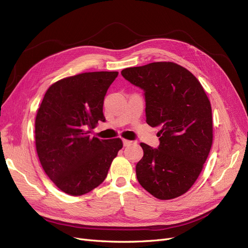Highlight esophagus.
Instances as JSON below:
<instances>
[{
  "instance_id": "1",
  "label": "esophagus",
  "mask_w": 248,
  "mask_h": 248,
  "mask_svg": "<svg viewBox=\"0 0 248 248\" xmlns=\"http://www.w3.org/2000/svg\"><path fill=\"white\" fill-rule=\"evenodd\" d=\"M132 141H130V140H123V146L124 147H127V146H129L130 144H131Z\"/></svg>"
}]
</instances>
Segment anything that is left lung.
<instances>
[{
	"instance_id": "1",
	"label": "left lung",
	"mask_w": 248,
	"mask_h": 248,
	"mask_svg": "<svg viewBox=\"0 0 248 248\" xmlns=\"http://www.w3.org/2000/svg\"><path fill=\"white\" fill-rule=\"evenodd\" d=\"M144 91L146 122L159 129L158 148L144 142L139 183L159 200L182 196L196 182L213 140L211 104L201 82L184 67L155 62L121 71Z\"/></svg>"
}]
</instances>
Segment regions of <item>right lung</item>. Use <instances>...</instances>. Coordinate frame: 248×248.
I'll return each instance as SVG.
<instances>
[{
  "label": "right lung",
  "mask_w": 248,
  "mask_h": 248,
  "mask_svg": "<svg viewBox=\"0 0 248 248\" xmlns=\"http://www.w3.org/2000/svg\"><path fill=\"white\" fill-rule=\"evenodd\" d=\"M117 77V71H98L58 80L37 111L35 140L40 163L58 188L70 196H82L99 186L123 147L120 139H91L88 131L106 121L104 96Z\"/></svg>",
  "instance_id": "right-lung-1"
}]
</instances>
